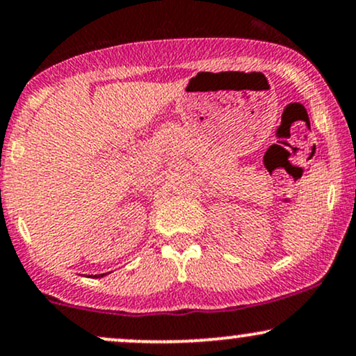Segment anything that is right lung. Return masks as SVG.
<instances>
[{
  "label": "right lung",
  "instance_id": "right-lung-1",
  "mask_svg": "<svg viewBox=\"0 0 356 356\" xmlns=\"http://www.w3.org/2000/svg\"><path fill=\"white\" fill-rule=\"evenodd\" d=\"M102 275H104V273H101V275H94V277H102Z\"/></svg>",
  "mask_w": 356,
  "mask_h": 356
}]
</instances>
